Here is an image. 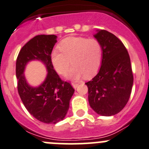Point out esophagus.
I'll return each instance as SVG.
<instances>
[{"instance_id":"obj_1","label":"esophagus","mask_w":149,"mask_h":149,"mask_svg":"<svg viewBox=\"0 0 149 149\" xmlns=\"http://www.w3.org/2000/svg\"><path fill=\"white\" fill-rule=\"evenodd\" d=\"M79 83H76V82H73L72 83V86H73V87L74 88V89H76L77 88V86H79Z\"/></svg>"}]
</instances>
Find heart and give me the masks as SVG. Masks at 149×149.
Wrapping results in <instances>:
<instances>
[{
	"instance_id": "heart-1",
	"label": "heart",
	"mask_w": 149,
	"mask_h": 149,
	"mask_svg": "<svg viewBox=\"0 0 149 149\" xmlns=\"http://www.w3.org/2000/svg\"><path fill=\"white\" fill-rule=\"evenodd\" d=\"M59 49L51 53V62L54 70L61 75L66 74L70 63L68 77L79 79L83 76H90L100 69L102 60V47L95 38L70 37L63 40Z\"/></svg>"
}]
</instances>
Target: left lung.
Listing matches in <instances>:
<instances>
[{
    "mask_svg": "<svg viewBox=\"0 0 149 149\" xmlns=\"http://www.w3.org/2000/svg\"><path fill=\"white\" fill-rule=\"evenodd\" d=\"M95 38L102 47L97 74L86 82L91 108L101 116H113L127 103L133 84L130 58L123 43L113 33L97 30Z\"/></svg>",
    "mask_w": 149,
    "mask_h": 149,
    "instance_id": "1",
    "label": "left lung"
}]
</instances>
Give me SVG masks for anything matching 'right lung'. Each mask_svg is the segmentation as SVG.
Here are the masks:
<instances>
[{
  "mask_svg": "<svg viewBox=\"0 0 149 149\" xmlns=\"http://www.w3.org/2000/svg\"><path fill=\"white\" fill-rule=\"evenodd\" d=\"M57 42L55 35H38L30 39L20 50L16 62L17 89L20 98L29 113L46 124H56L65 116L74 89L64 81L54 70L51 53ZM37 59L46 65L47 78L38 88L27 84L24 75L28 61Z\"/></svg>",
  "mask_w": 149,
  "mask_h": 149,
  "instance_id": "add662e5",
  "label": "right lung"
}]
</instances>
